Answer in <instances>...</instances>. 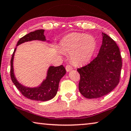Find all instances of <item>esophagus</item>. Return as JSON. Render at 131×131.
Segmentation results:
<instances>
[{"label":"esophagus","instance_id":"esophagus-1","mask_svg":"<svg viewBox=\"0 0 131 131\" xmlns=\"http://www.w3.org/2000/svg\"><path fill=\"white\" fill-rule=\"evenodd\" d=\"M73 69V68L72 67L71 65H67L66 66V70L67 72H69L70 70H72Z\"/></svg>","mask_w":131,"mask_h":131}]
</instances>
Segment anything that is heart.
I'll return each instance as SVG.
<instances>
[{
	"instance_id": "b5f03b06",
	"label": "heart",
	"mask_w": 131,
	"mask_h": 131,
	"mask_svg": "<svg viewBox=\"0 0 131 131\" xmlns=\"http://www.w3.org/2000/svg\"><path fill=\"white\" fill-rule=\"evenodd\" d=\"M61 47L65 52L70 53L71 61L75 65L88 62L96 49L97 42L94 37L82 33H72L61 41Z\"/></svg>"
}]
</instances>
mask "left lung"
Masks as SVG:
<instances>
[{"label": "left lung", "mask_w": 131, "mask_h": 131, "mask_svg": "<svg viewBox=\"0 0 131 131\" xmlns=\"http://www.w3.org/2000/svg\"><path fill=\"white\" fill-rule=\"evenodd\" d=\"M122 58L117 43L103 32V42L97 57L78 68L80 93L87 99H96L108 94L119 82Z\"/></svg>", "instance_id": "1"}]
</instances>
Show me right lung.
Here are the masks:
<instances>
[{
  "label": "right lung",
  "instance_id": "1",
  "mask_svg": "<svg viewBox=\"0 0 131 131\" xmlns=\"http://www.w3.org/2000/svg\"><path fill=\"white\" fill-rule=\"evenodd\" d=\"M44 30H38L31 32L21 38L17 43V46L21 43L32 40L46 41L44 36ZM16 48L14 49L10 61V77L14 84L25 97L32 100L45 101L49 100L57 94L59 83L61 78L66 73L65 68L63 65L59 66H50L48 70L46 79L37 88H30L23 86L16 79L14 74L13 59Z\"/></svg>",
  "mask_w": 131,
  "mask_h": 131
}]
</instances>
